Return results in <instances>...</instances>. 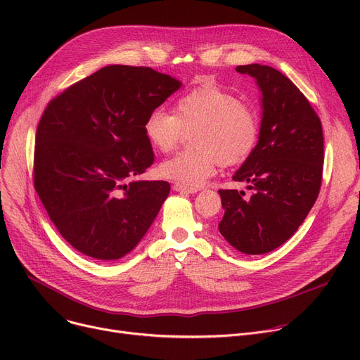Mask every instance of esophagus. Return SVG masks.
I'll list each match as a JSON object with an SVG mask.
<instances>
[{"label": "esophagus", "mask_w": 360, "mask_h": 360, "mask_svg": "<svg viewBox=\"0 0 360 360\" xmlns=\"http://www.w3.org/2000/svg\"><path fill=\"white\" fill-rule=\"evenodd\" d=\"M174 190L178 191V193H188V194H195L200 191L198 186H188V185H184V184H174Z\"/></svg>", "instance_id": "34e87169"}]
</instances>
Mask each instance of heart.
I'll return each mask as SVG.
<instances>
[{"instance_id":"b5f03b06","label":"heart","mask_w":360,"mask_h":360,"mask_svg":"<svg viewBox=\"0 0 360 360\" xmlns=\"http://www.w3.org/2000/svg\"><path fill=\"white\" fill-rule=\"evenodd\" d=\"M148 143L162 153L176 148L185 134H193L194 150L181 151L160 165V174L188 186H200L217 167L247 160L259 140L257 110L236 94L214 84L185 93L174 105V113L151 110L144 121Z\"/></svg>"}]
</instances>
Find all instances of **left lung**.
I'll use <instances>...</instances> for the list:
<instances>
[{
	"label": "left lung",
	"instance_id": "left-lung-1",
	"mask_svg": "<svg viewBox=\"0 0 360 360\" xmlns=\"http://www.w3.org/2000/svg\"><path fill=\"white\" fill-rule=\"evenodd\" d=\"M236 71L257 80L262 121L255 150L233 175L250 184L251 195L219 190V231L238 251L258 255L285 243L311 212L323 181L324 136L316 112L285 74L259 64Z\"/></svg>",
	"mask_w": 360,
	"mask_h": 360
}]
</instances>
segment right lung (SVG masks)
<instances>
[{"instance_id":"right-lung-1","label":"right lung","mask_w":360,"mask_h":360,"mask_svg":"<svg viewBox=\"0 0 360 360\" xmlns=\"http://www.w3.org/2000/svg\"><path fill=\"white\" fill-rule=\"evenodd\" d=\"M181 83L150 67L108 65L45 108L33 185L63 238L82 254H128L169 195L166 181H134L155 162L144 121Z\"/></svg>"}]
</instances>
